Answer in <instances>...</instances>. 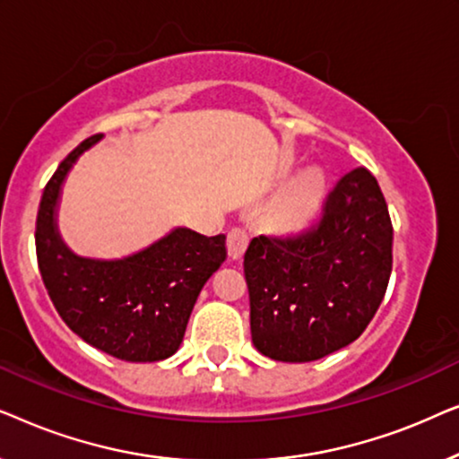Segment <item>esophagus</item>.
I'll return each mask as SVG.
<instances>
[{
    "instance_id": "esophagus-1",
    "label": "esophagus",
    "mask_w": 459,
    "mask_h": 459,
    "mask_svg": "<svg viewBox=\"0 0 459 459\" xmlns=\"http://www.w3.org/2000/svg\"><path fill=\"white\" fill-rule=\"evenodd\" d=\"M248 240H250L248 234L240 228L230 231V234H228V253H230L231 259H234V261L242 259L244 253H247V248H248Z\"/></svg>"
}]
</instances>
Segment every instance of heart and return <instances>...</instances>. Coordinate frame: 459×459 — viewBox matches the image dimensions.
Segmentation results:
<instances>
[{
	"label": "heart",
	"mask_w": 459,
	"mask_h": 459,
	"mask_svg": "<svg viewBox=\"0 0 459 459\" xmlns=\"http://www.w3.org/2000/svg\"><path fill=\"white\" fill-rule=\"evenodd\" d=\"M325 198V175L319 169H305L281 190L267 211V221L278 231L305 228Z\"/></svg>",
	"instance_id": "b5f03b06"
}]
</instances>
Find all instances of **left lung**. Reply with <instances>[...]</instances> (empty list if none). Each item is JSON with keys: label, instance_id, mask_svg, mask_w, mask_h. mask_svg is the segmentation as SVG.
Wrapping results in <instances>:
<instances>
[{"label": "left lung", "instance_id": "1", "mask_svg": "<svg viewBox=\"0 0 459 459\" xmlns=\"http://www.w3.org/2000/svg\"><path fill=\"white\" fill-rule=\"evenodd\" d=\"M391 269L386 198L378 179L359 167L330 192L316 230L250 240L244 273L256 351L305 363L347 347L378 311Z\"/></svg>", "mask_w": 459, "mask_h": 459}]
</instances>
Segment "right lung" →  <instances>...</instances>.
Instances as JSON below:
<instances>
[{
    "instance_id": "obj_1",
    "label": "right lung",
    "mask_w": 459,
    "mask_h": 459,
    "mask_svg": "<svg viewBox=\"0 0 459 459\" xmlns=\"http://www.w3.org/2000/svg\"><path fill=\"white\" fill-rule=\"evenodd\" d=\"M102 137L81 142L43 190L35 230L39 272L56 311L87 344L123 361H160L178 353L200 290L228 256L225 236L173 228L118 259L71 253L56 230L60 192Z\"/></svg>"
}]
</instances>
